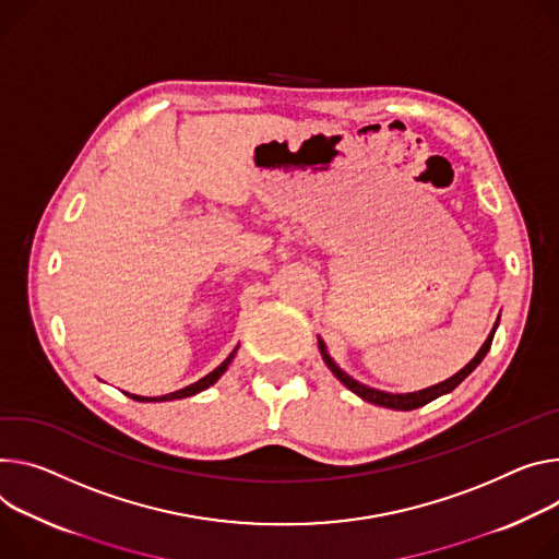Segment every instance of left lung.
<instances>
[{
  "mask_svg": "<svg viewBox=\"0 0 559 559\" xmlns=\"http://www.w3.org/2000/svg\"><path fill=\"white\" fill-rule=\"evenodd\" d=\"M497 325H499V317H497V321H495V325H492L488 338H486L484 345L479 347V352L475 354V357H473L460 372L448 377V379L441 381V383H435V385H430V388H424V390H419V392H403V394L396 392V394H394V392H383V390L370 388V385H366V383H361V381H357V379H352L347 372H343V370L336 366V361L330 357L328 345L323 343L321 336H319V349H321V357H323L325 366L332 370V374H334L347 390H352L354 394L361 396L364 401L374 403V405H381V408H392V411H415V408H421V405L435 401L437 396L452 392L456 385H460V383L484 361V357H486L488 349H490V343H492V336H495Z\"/></svg>",
  "mask_w": 559,
  "mask_h": 559,
  "instance_id": "obj_1",
  "label": "left lung"
}]
</instances>
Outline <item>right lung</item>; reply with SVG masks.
Listing matches in <instances>:
<instances>
[{
    "mask_svg": "<svg viewBox=\"0 0 559 559\" xmlns=\"http://www.w3.org/2000/svg\"><path fill=\"white\" fill-rule=\"evenodd\" d=\"M236 349H238V345L231 349V354L229 357L216 368V370H212L210 374H205L202 379H198L195 383H191V385H187V388H182V390H176V392H169V394H163V396H140V394H131V392H124L127 396H131V399H135V401H142V403H158V401H176V399H185V396H193V394H198V392H202V390H207L210 385H214L223 374H225V370L229 368V364H231V359H234V354H236Z\"/></svg>",
    "mask_w": 559,
    "mask_h": 559,
    "instance_id": "1",
    "label": "right lung"
}]
</instances>
